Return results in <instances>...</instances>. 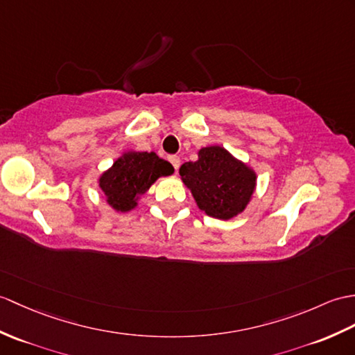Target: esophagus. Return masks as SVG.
<instances>
[{
	"mask_svg": "<svg viewBox=\"0 0 355 355\" xmlns=\"http://www.w3.org/2000/svg\"><path fill=\"white\" fill-rule=\"evenodd\" d=\"M169 162L172 163V166L175 168V171H178V168H180V157H178V155H171Z\"/></svg>",
	"mask_w": 355,
	"mask_h": 355,
	"instance_id": "1",
	"label": "esophagus"
}]
</instances>
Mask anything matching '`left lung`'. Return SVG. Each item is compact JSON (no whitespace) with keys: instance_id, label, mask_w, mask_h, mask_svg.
<instances>
[{"instance_id":"obj_1","label":"left lung","mask_w":355,"mask_h":355,"mask_svg":"<svg viewBox=\"0 0 355 355\" xmlns=\"http://www.w3.org/2000/svg\"><path fill=\"white\" fill-rule=\"evenodd\" d=\"M180 175L198 207L209 216L224 220L246 209L257 181L248 164L218 145L201 148L196 162L181 164Z\"/></svg>"}]
</instances>
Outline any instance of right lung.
<instances>
[{"mask_svg":"<svg viewBox=\"0 0 355 355\" xmlns=\"http://www.w3.org/2000/svg\"><path fill=\"white\" fill-rule=\"evenodd\" d=\"M174 174V166L155 153L127 151L110 169L103 172L98 183L107 198V204L116 211H130L137 205L155 180Z\"/></svg>","mask_w":355,"mask_h":355,"instance_id":"right-lung-1","label":"right lung"}]
</instances>
